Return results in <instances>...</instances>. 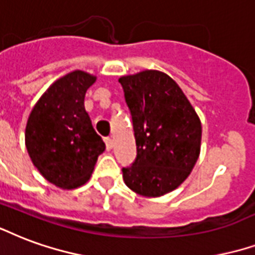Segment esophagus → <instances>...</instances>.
Segmentation results:
<instances>
[{"label":"esophagus","instance_id":"obj_1","mask_svg":"<svg viewBox=\"0 0 255 255\" xmlns=\"http://www.w3.org/2000/svg\"><path fill=\"white\" fill-rule=\"evenodd\" d=\"M105 146H107V150H111L113 147V139L112 137H105Z\"/></svg>","mask_w":255,"mask_h":255}]
</instances>
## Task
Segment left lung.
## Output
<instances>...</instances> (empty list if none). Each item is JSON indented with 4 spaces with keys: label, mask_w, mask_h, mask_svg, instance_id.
Wrapping results in <instances>:
<instances>
[{
    "label": "left lung",
    "mask_w": 255,
    "mask_h": 255,
    "mask_svg": "<svg viewBox=\"0 0 255 255\" xmlns=\"http://www.w3.org/2000/svg\"><path fill=\"white\" fill-rule=\"evenodd\" d=\"M132 118L136 158L123 167L126 185L159 197L184 182L200 155L201 123L184 92L156 70L119 78Z\"/></svg>",
    "instance_id": "1"
}]
</instances>
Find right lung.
<instances>
[{"instance_id": "add662e5", "label": "right lung", "mask_w": 255, "mask_h": 255, "mask_svg": "<svg viewBox=\"0 0 255 255\" xmlns=\"http://www.w3.org/2000/svg\"><path fill=\"white\" fill-rule=\"evenodd\" d=\"M94 81L81 70L66 74L46 90L28 118V154L40 174L63 189L84 185L105 150L84 107Z\"/></svg>"}]
</instances>
